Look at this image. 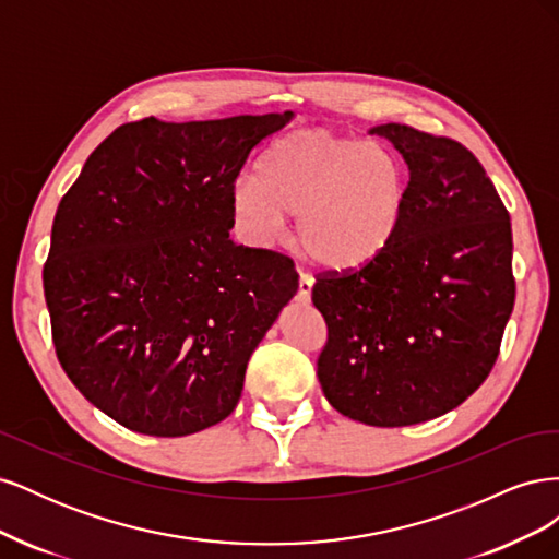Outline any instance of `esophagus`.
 <instances>
[{"label":"esophagus","mask_w":559,"mask_h":559,"mask_svg":"<svg viewBox=\"0 0 559 559\" xmlns=\"http://www.w3.org/2000/svg\"><path fill=\"white\" fill-rule=\"evenodd\" d=\"M312 277H308V275H300V280H298V300L302 302V306H306V302H310V298H312Z\"/></svg>","instance_id":"esophagus-1"}]
</instances>
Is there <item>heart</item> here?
<instances>
[{
	"label": "heart",
	"instance_id": "1",
	"mask_svg": "<svg viewBox=\"0 0 559 559\" xmlns=\"http://www.w3.org/2000/svg\"><path fill=\"white\" fill-rule=\"evenodd\" d=\"M233 216L253 245L277 242L298 218L306 257L354 273L392 247L408 207V179L392 151L326 128L296 130L270 146L257 177L233 189Z\"/></svg>",
	"mask_w": 559,
	"mask_h": 559
}]
</instances>
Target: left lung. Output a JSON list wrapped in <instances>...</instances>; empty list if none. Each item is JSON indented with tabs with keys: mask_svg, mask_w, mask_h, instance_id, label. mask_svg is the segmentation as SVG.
<instances>
[{
	"mask_svg": "<svg viewBox=\"0 0 559 559\" xmlns=\"http://www.w3.org/2000/svg\"><path fill=\"white\" fill-rule=\"evenodd\" d=\"M408 165V207L378 261L319 277L329 337L317 378L337 413L411 427L464 403L492 370L515 302L509 210L466 146L384 123Z\"/></svg>",
	"mask_w": 559,
	"mask_h": 559,
	"instance_id": "1",
	"label": "left lung"
}]
</instances>
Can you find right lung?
<instances>
[{
	"mask_svg": "<svg viewBox=\"0 0 559 559\" xmlns=\"http://www.w3.org/2000/svg\"><path fill=\"white\" fill-rule=\"evenodd\" d=\"M292 116L126 123L62 195L44 265L56 354L126 429L177 438L226 419L296 296L289 257L230 240L235 179Z\"/></svg>",
	"mask_w": 559,
	"mask_h": 559,
	"instance_id": "1",
	"label": "right lung"
}]
</instances>
